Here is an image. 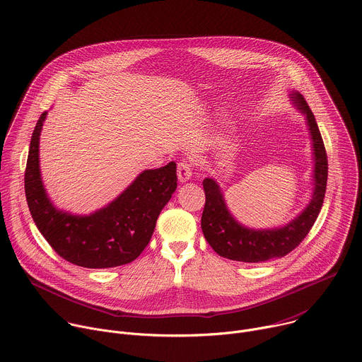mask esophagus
<instances>
[{"instance_id":"1","label":"esophagus","mask_w":362,"mask_h":362,"mask_svg":"<svg viewBox=\"0 0 362 362\" xmlns=\"http://www.w3.org/2000/svg\"><path fill=\"white\" fill-rule=\"evenodd\" d=\"M192 177V165L187 160H180L177 163V179L179 182H187Z\"/></svg>"}]
</instances>
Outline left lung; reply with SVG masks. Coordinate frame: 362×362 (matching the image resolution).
Returning a JSON list of instances; mask_svg holds the SVG:
<instances>
[{
    "instance_id": "8db88e82",
    "label": "left lung",
    "mask_w": 362,
    "mask_h": 362,
    "mask_svg": "<svg viewBox=\"0 0 362 362\" xmlns=\"http://www.w3.org/2000/svg\"><path fill=\"white\" fill-rule=\"evenodd\" d=\"M289 95L298 110L305 115L308 130L313 139L315 162L313 199L306 208L285 226L256 230L242 226L230 215L219 185L214 179L206 177L203 180L206 202L200 222L202 230L214 250L228 259L257 264L288 255L311 230L322 208L328 179V159L322 136L314 113L309 109L305 98L298 91H292Z\"/></svg>"
}]
</instances>
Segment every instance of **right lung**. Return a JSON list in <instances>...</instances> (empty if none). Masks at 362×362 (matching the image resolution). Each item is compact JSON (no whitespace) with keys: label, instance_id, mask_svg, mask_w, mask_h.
<instances>
[{"label":"right lung","instance_id":"add662e5","mask_svg":"<svg viewBox=\"0 0 362 362\" xmlns=\"http://www.w3.org/2000/svg\"><path fill=\"white\" fill-rule=\"evenodd\" d=\"M44 112L33 132L24 175L31 216L63 259L83 268L101 269L130 264L150 242L156 221L177 187L176 163L143 170L112 203L88 216L57 209L48 199L40 173L38 146Z\"/></svg>","mask_w":362,"mask_h":362}]
</instances>
